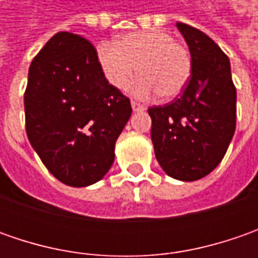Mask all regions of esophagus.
Segmentation results:
<instances>
[{
    "label": "esophagus",
    "mask_w": 258,
    "mask_h": 258,
    "mask_svg": "<svg viewBox=\"0 0 258 258\" xmlns=\"http://www.w3.org/2000/svg\"><path fill=\"white\" fill-rule=\"evenodd\" d=\"M131 104H132V109L135 112H139V110H145V106L142 103H139L138 100H131Z\"/></svg>",
    "instance_id": "34e87169"
}]
</instances>
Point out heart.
<instances>
[{
	"label": "heart",
	"mask_w": 258,
	"mask_h": 258,
	"mask_svg": "<svg viewBox=\"0 0 258 258\" xmlns=\"http://www.w3.org/2000/svg\"><path fill=\"white\" fill-rule=\"evenodd\" d=\"M99 61L107 82L116 89H126L134 76V93L148 97L158 92L164 99L182 93L192 72L188 48L162 30H149L122 37L119 43H103L99 47Z\"/></svg>",
	"instance_id": "obj_1"
}]
</instances>
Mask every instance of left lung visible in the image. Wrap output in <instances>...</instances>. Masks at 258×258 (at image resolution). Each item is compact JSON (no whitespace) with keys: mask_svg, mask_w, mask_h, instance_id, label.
Listing matches in <instances>:
<instances>
[{"mask_svg":"<svg viewBox=\"0 0 258 258\" xmlns=\"http://www.w3.org/2000/svg\"><path fill=\"white\" fill-rule=\"evenodd\" d=\"M192 72L182 94L152 106L151 138L159 165L179 181H197L221 162L235 131V86L227 54L198 28L176 23Z\"/></svg>","mask_w":258,"mask_h":258,"instance_id":"left-lung-1","label":"left lung"}]
</instances>
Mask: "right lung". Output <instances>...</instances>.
<instances>
[{
    "label": "right lung",
    "mask_w": 258,
    "mask_h": 258,
    "mask_svg": "<svg viewBox=\"0 0 258 258\" xmlns=\"http://www.w3.org/2000/svg\"><path fill=\"white\" fill-rule=\"evenodd\" d=\"M25 131L45 168L70 186L102 179L132 106L104 77L94 45L60 31L38 51L24 93Z\"/></svg>",
    "instance_id": "obj_1"
}]
</instances>
